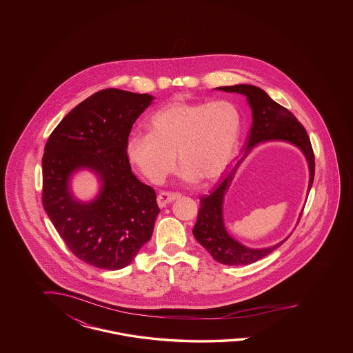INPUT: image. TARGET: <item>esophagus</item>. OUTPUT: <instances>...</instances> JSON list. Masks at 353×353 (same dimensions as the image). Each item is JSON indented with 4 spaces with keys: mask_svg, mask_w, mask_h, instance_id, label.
Returning a JSON list of instances; mask_svg holds the SVG:
<instances>
[{
    "mask_svg": "<svg viewBox=\"0 0 353 353\" xmlns=\"http://www.w3.org/2000/svg\"><path fill=\"white\" fill-rule=\"evenodd\" d=\"M181 195L179 192H161L158 195V204L159 207H165L167 204L171 203L173 201H176L177 198H180Z\"/></svg>",
    "mask_w": 353,
    "mask_h": 353,
    "instance_id": "obj_1",
    "label": "esophagus"
}]
</instances>
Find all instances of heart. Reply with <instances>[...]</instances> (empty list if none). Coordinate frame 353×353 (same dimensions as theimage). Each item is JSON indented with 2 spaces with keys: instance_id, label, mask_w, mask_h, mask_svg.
I'll return each instance as SVG.
<instances>
[{
  "instance_id": "b5f03b06",
  "label": "heart",
  "mask_w": 353,
  "mask_h": 353,
  "mask_svg": "<svg viewBox=\"0 0 353 353\" xmlns=\"http://www.w3.org/2000/svg\"><path fill=\"white\" fill-rule=\"evenodd\" d=\"M149 132H133L127 158L150 182L161 183L173 171L176 154L186 182L217 180L233 161L242 132V114L226 99L172 102L157 110Z\"/></svg>"
}]
</instances>
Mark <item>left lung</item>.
Returning <instances> with one entry per match:
<instances>
[{"mask_svg": "<svg viewBox=\"0 0 353 353\" xmlns=\"http://www.w3.org/2000/svg\"><path fill=\"white\" fill-rule=\"evenodd\" d=\"M229 93H239L246 97L247 102L252 110V127L248 133L246 152L234 168L229 172L221 183L208 195L201 196V208L198 219L192 229L195 239L211 254L216 261L225 265H247L267 256L281 246L286 239L274 246L265 248H250L239 243L228 233L224 224L225 194L234 179L235 172L241 163L245 161L248 152L256 145L268 141H285L301 150L310 167V186L314 179V154L305 128L299 123L288 108L274 102L267 93L255 85L238 84L233 86L216 88Z\"/></svg>", "mask_w": 353, "mask_h": 353, "instance_id": "1", "label": "left lung"}]
</instances>
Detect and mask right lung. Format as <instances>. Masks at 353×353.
I'll use <instances>...</instances> for the list:
<instances>
[{
	"label": "right lung",
	"mask_w": 353,
	"mask_h": 353,
	"mask_svg": "<svg viewBox=\"0 0 353 353\" xmlns=\"http://www.w3.org/2000/svg\"><path fill=\"white\" fill-rule=\"evenodd\" d=\"M154 97L103 89L70 111L48 139L43 157L45 212L80 260L93 267H127L149 242L161 212L154 189L132 173L125 143ZM81 168L100 177L96 200L83 204L69 190Z\"/></svg>",
	"instance_id": "right-lung-1"
}]
</instances>
